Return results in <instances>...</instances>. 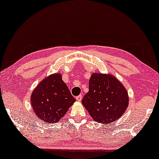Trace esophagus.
I'll return each mask as SVG.
<instances>
[{
	"mask_svg": "<svg viewBox=\"0 0 159 159\" xmlns=\"http://www.w3.org/2000/svg\"><path fill=\"white\" fill-rule=\"evenodd\" d=\"M82 95H80V96H78V97H76V100L77 101H82Z\"/></svg>",
	"mask_w": 159,
	"mask_h": 159,
	"instance_id": "34e87169",
	"label": "esophagus"
}]
</instances>
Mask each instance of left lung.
<instances>
[{"instance_id":"left-lung-1","label":"left lung","mask_w":159,"mask_h":159,"mask_svg":"<svg viewBox=\"0 0 159 159\" xmlns=\"http://www.w3.org/2000/svg\"><path fill=\"white\" fill-rule=\"evenodd\" d=\"M82 103L96 122L109 124L125 112L129 104L128 93L113 75L92 73L89 92L82 98Z\"/></svg>"}]
</instances>
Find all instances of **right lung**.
I'll return each instance as SVG.
<instances>
[{"mask_svg": "<svg viewBox=\"0 0 159 159\" xmlns=\"http://www.w3.org/2000/svg\"><path fill=\"white\" fill-rule=\"evenodd\" d=\"M75 101L60 73L44 78L31 95V104L35 115L41 121L49 124L61 120Z\"/></svg>", "mask_w": 159, "mask_h": 159, "instance_id": "obj_1", "label": "right lung"}]
</instances>
